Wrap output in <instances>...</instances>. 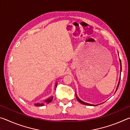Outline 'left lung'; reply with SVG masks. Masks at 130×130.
<instances>
[{
  "label": "left lung",
  "mask_w": 130,
  "mask_h": 130,
  "mask_svg": "<svg viewBox=\"0 0 130 130\" xmlns=\"http://www.w3.org/2000/svg\"><path fill=\"white\" fill-rule=\"evenodd\" d=\"M120 72H121V71H122V63H121V61H120ZM120 80V78L119 81V84H118V85L117 88H116V91H117V89H118V87H119V85ZM76 99H77V100H78V102H80V103H81V104H84V105H93V106H96V105H92V104H89V103H85V102H83V101H81V100L80 99H79V98H78V97H77V94H76Z\"/></svg>",
  "instance_id": "obj_1"
}]
</instances>
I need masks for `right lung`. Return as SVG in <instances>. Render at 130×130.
I'll use <instances>...</instances> for the list:
<instances>
[{
	"instance_id": "add662e5",
	"label": "right lung",
	"mask_w": 130,
	"mask_h": 130,
	"mask_svg": "<svg viewBox=\"0 0 130 130\" xmlns=\"http://www.w3.org/2000/svg\"><path fill=\"white\" fill-rule=\"evenodd\" d=\"M57 83H56V87H57ZM52 99H53V97L48 99H47L45 101V102H46L47 104H48V103H49L50 102H52ZM34 105H36V106H38V107H39V106H43V105H44V103H36V104H35Z\"/></svg>"
}]
</instances>
